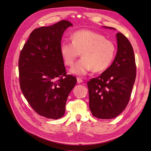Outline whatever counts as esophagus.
Returning a JSON list of instances; mask_svg holds the SVG:
<instances>
[{"label": "esophagus", "mask_w": 151, "mask_h": 151, "mask_svg": "<svg viewBox=\"0 0 151 151\" xmlns=\"http://www.w3.org/2000/svg\"><path fill=\"white\" fill-rule=\"evenodd\" d=\"M77 82H78V83H82L83 81V79H81V78H79V77H77Z\"/></svg>", "instance_id": "esophagus-1"}]
</instances>
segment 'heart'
Returning a JSON list of instances; mask_svg holds the SVG:
<instances>
[{"label": "heart", "mask_w": 151, "mask_h": 151, "mask_svg": "<svg viewBox=\"0 0 151 151\" xmlns=\"http://www.w3.org/2000/svg\"><path fill=\"white\" fill-rule=\"evenodd\" d=\"M71 42L64 41L60 46V54L65 64L73 65L81 52L82 59L71 68L72 73L84 75L93 70L100 72L107 69L116 54L114 44L105 37L90 30L75 32L71 36Z\"/></svg>", "instance_id": "heart-1"}]
</instances>
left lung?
Returning a JSON list of instances; mask_svg holds the SVG:
<instances>
[{
    "label": "left lung",
    "mask_w": 151,
    "mask_h": 151,
    "mask_svg": "<svg viewBox=\"0 0 151 151\" xmlns=\"http://www.w3.org/2000/svg\"><path fill=\"white\" fill-rule=\"evenodd\" d=\"M114 29L113 27H108ZM117 51L111 66L88 82L89 109L99 119H108L120 114L127 106L137 75L132 46L123 34H116Z\"/></svg>",
    "instance_id": "left-lung-1"
}]
</instances>
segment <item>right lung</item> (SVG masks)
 <instances>
[{
	"label": "right lung",
	"mask_w": 151,
	"mask_h": 151,
	"mask_svg": "<svg viewBox=\"0 0 151 151\" xmlns=\"http://www.w3.org/2000/svg\"><path fill=\"white\" fill-rule=\"evenodd\" d=\"M72 26L61 20L34 29L20 52L21 90L35 111L46 118L63 116L68 96L76 83L75 76L67 74L60 50L63 32Z\"/></svg>",
	"instance_id": "add662e5"
}]
</instances>
